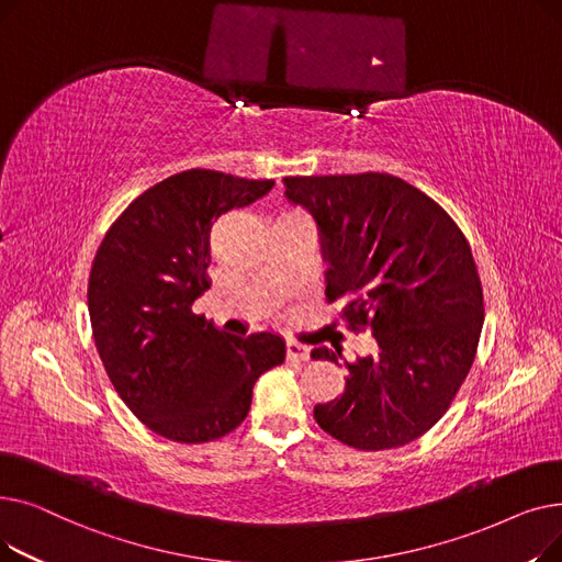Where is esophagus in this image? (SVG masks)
<instances>
[{"label":"esophagus","instance_id":"34e87169","mask_svg":"<svg viewBox=\"0 0 562 562\" xmlns=\"http://www.w3.org/2000/svg\"><path fill=\"white\" fill-rule=\"evenodd\" d=\"M286 358L296 360V362H307L310 360V348L299 341H286Z\"/></svg>","mask_w":562,"mask_h":562}]
</instances>
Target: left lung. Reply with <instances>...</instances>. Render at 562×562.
Returning a JSON list of instances; mask_svg holds the SVG:
<instances>
[{"mask_svg":"<svg viewBox=\"0 0 562 562\" xmlns=\"http://www.w3.org/2000/svg\"><path fill=\"white\" fill-rule=\"evenodd\" d=\"M284 198L314 218L328 301L369 326L373 356L346 362L344 394L314 407L316 424L360 451L405 447L458 394L483 330V286L453 218L387 172L284 177ZM314 360L339 362L321 346Z\"/></svg>","mask_w":562,"mask_h":562,"instance_id":"1","label":"left lung"}]
</instances>
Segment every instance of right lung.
I'll return each mask as SVG.
<instances>
[{"label":"right lung","mask_w":562,"mask_h":562,"mask_svg":"<svg viewBox=\"0 0 562 562\" xmlns=\"http://www.w3.org/2000/svg\"><path fill=\"white\" fill-rule=\"evenodd\" d=\"M218 170H184L147 189L109 227L88 280L100 360L157 435L200 445L239 426L257 378L284 362L276 333L236 337L193 314L210 289L212 223L273 189Z\"/></svg>","instance_id":"1"}]
</instances>
